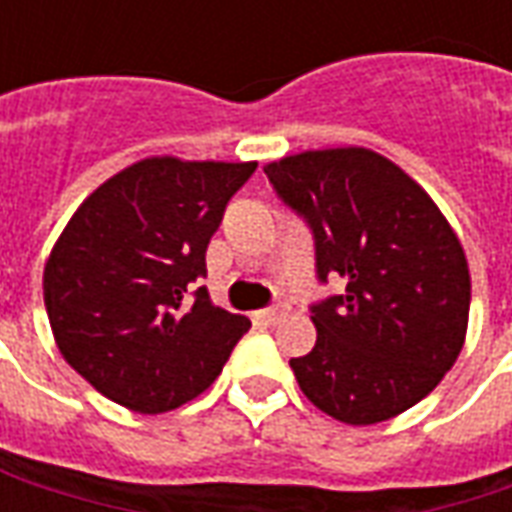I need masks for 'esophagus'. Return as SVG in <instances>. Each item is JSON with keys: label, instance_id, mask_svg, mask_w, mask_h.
<instances>
[{"label": "esophagus", "instance_id": "1", "mask_svg": "<svg viewBox=\"0 0 512 512\" xmlns=\"http://www.w3.org/2000/svg\"><path fill=\"white\" fill-rule=\"evenodd\" d=\"M285 310H288L285 304H274V307H266V310L257 312V318H260V321H266V323H274V321H279L282 315H285Z\"/></svg>", "mask_w": 512, "mask_h": 512}]
</instances>
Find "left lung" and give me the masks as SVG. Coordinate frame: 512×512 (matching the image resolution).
<instances>
[{
	"mask_svg": "<svg viewBox=\"0 0 512 512\" xmlns=\"http://www.w3.org/2000/svg\"><path fill=\"white\" fill-rule=\"evenodd\" d=\"M315 241V277L343 293L310 304L318 340L290 359L310 403L345 425H376L428 397L458 359L472 282L436 202L365 147L307 150L266 167Z\"/></svg>",
	"mask_w": 512,
	"mask_h": 512,
	"instance_id": "1",
	"label": "left lung"
}]
</instances>
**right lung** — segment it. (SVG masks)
I'll use <instances>...</instances> for the list:
<instances>
[{
    "label": "right lung",
    "instance_id": "add662e5",
    "mask_svg": "<svg viewBox=\"0 0 512 512\" xmlns=\"http://www.w3.org/2000/svg\"><path fill=\"white\" fill-rule=\"evenodd\" d=\"M255 169L145 158L73 213L43 271V301L60 354L101 395L164 414L219 378L252 323L197 282L227 202Z\"/></svg>",
    "mask_w": 512,
    "mask_h": 512
}]
</instances>
